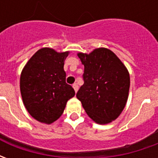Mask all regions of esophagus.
Listing matches in <instances>:
<instances>
[{
    "instance_id": "esophagus-1",
    "label": "esophagus",
    "mask_w": 158,
    "mask_h": 158,
    "mask_svg": "<svg viewBox=\"0 0 158 158\" xmlns=\"http://www.w3.org/2000/svg\"><path fill=\"white\" fill-rule=\"evenodd\" d=\"M73 88L74 89L75 92H77V91H78V89H79V86H78L77 84H73Z\"/></svg>"
}]
</instances>
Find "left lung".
Returning <instances> with one entry per match:
<instances>
[{"instance_id":"1","label":"left lung","mask_w":158,"mask_h":158,"mask_svg":"<svg viewBox=\"0 0 158 158\" xmlns=\"http://www.w3.org/2000/svg\"><path fill=\"white\" fill-rule=\"evenodd\" d=\"M78 56L85 66L84 85L77 93L84 109L94 122L106 124L118 118L129 96L128 69L111 50L96 48Z\"/></svg>"}]
</instances>
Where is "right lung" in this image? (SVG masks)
<instances>
[{
	"mask_svg": "<svg viewBox=\"0 0 158 158\" xmlns=\"http://www.w3.org/2000/svg\"><path fill=\"white\" fill-rule=\"evenodd\" d=\"M69 52L44 47L34 54L21 73L20 91L28 113L43 123L51 124L61 117L69 99L75 95L66 83L64 61Z\"/></svg>",
	"mask_w": 158,
	"mask_h": 158,
	"instance_id": "obj_1",
	"label": "right lung"
}]
</instances>
